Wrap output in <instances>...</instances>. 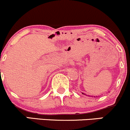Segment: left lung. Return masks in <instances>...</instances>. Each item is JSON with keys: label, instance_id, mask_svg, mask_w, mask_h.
<instances>
[{"label": "left lung", "instance_id": "8db88e82", "mask_svg": "<svg viewBox=\"0 0 130 130\" xmlns=\"http://www.w3.org/2000/svg\"><path fill=\"white\" fill-rule=\"evenodd\" d=\"M83 94H84V93H83ZM94 97H95V96H94Z\"/></svg>", "mask_w": 130, "mask_h": 130}]
</instances>
